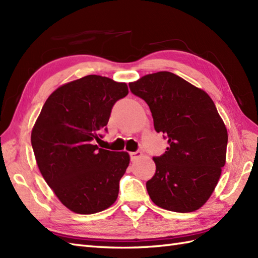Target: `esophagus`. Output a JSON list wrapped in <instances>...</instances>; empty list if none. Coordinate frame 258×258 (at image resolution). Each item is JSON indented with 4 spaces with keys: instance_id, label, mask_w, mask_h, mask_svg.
<instances>
[{
    "instance_id": "1",
    "label": "esophagus",
    "mask_w": 258,
    "mask_h": 258,
    "mask_svg": "<svg viewBox=\"0 0 258 258\" xmlns=\"http://www.w3.org/2000/svg\"><path fill=\"white\" fill-rule=\"evenodd\" d=\"M130 155H131V160L135 161V160H138V158H140L143 154H142V152L136 151V152H131Z\"/></svg>"
}]
</instances>
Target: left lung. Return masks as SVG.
<instances>
[{"mask_svg":"<svg viewBox=\"0 0 258 258\" xmlns=\"http://www.w3.org/2000/svg\"><path fill=\"white\" fill-rule=\"evenodd\" d=\"M150 106L166 151L153 157L156 172L146 182L155 205L189 213L210 199L226 163L227 130L205 91L171 72L147 74L128 84Z\"/></svg>","mask_w":258,"mask_h":258,"instance_id":"8db88e82","label":"left lung"}]
</instances>
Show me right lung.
I'll return each instance as SVG.
<instances>
[{
  "label": "right lung",
  "mask_w": 258,
  "mask_h": 258,
  "mask_svg": "<svg viewBox=\"0 0 258 258\" xmlns=\"http://www.w3.org/2000/svg\"><path fill=\"white\" fill-rule=\"evenodd\" d=\"M128 94L126 83L100 75L69 82L48 96L32 128L38 169L62 204L76 214L112 206L130 164L127 152L94 144L112 107Z\"/></svg>",
  "instance_id": "right-lung-1"
}]
</instances>
